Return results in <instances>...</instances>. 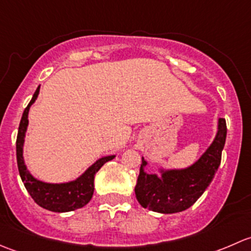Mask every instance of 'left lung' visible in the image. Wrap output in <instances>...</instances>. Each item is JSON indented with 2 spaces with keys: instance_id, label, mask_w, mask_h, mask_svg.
<instances>
[{
  "instance_id": "obj_1",
  "label": "left lung",
  "mask_w": 251,
  "mask_h": 251,
  "mask_svg": "<svg viewBox=\"0 0 251 251\" xmlns=\"http://www.w3.org/2000/svg\"><path fill=\"white\" fill-rule=\"evenodd\" d=\"M226 135V120L220 119L216 137L201 158L184 170L161 171V177L144 173L147 161L142 158L135 187L138 203L161 214H175L191 207L211 183L221 164Z\"/></svg>"
}]
</instances>
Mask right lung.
Masks as SVG:
<instances>
[{"label": "right lung", "instance_id": "obj_1", "mask_svg": "<svg viewBox=\"0 0 251 251\" xmlns=\"http://www.w3.org/2000/svg\"><path fill=\"white\" fill-rule=\"evenodd\" d=\"M40 92V86L35 91L31 100L25 108L23 113L22 120L19 124V130H18L17 136V163L19 175L22 177V181L24 183L25 188L29 192L31 198L34 199L35 203L40 205L44 209L50 210L54 212H67L74 211V210L80 209L85 206L88 201H91L95 191V175L104 165L107 161L115 158V155L104 156L100 158V160L96 161L91 168L86 170V173L82 176L78 177L77 179L68 183L53 184V183H45V182L39 181L34 178L29 171L26 170V166L24 164V158H23V144H24L25 131L27 127V114L31 107L32 103L37 98V95Z\"/></svg>", "mask_w": 251, "mask_h": 251}]
</instances>
